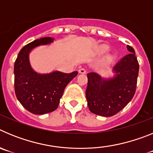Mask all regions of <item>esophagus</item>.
I'll list each match as a JSON object with an SVG mask.
<instances>
[{
	"instance_id": "esophagus-1",
	"label": "esophagus",
	"mask_w": 153,
	"mask_h": 153,
	"mask_svg": "<svg viewBox=\"0 0 153 153\" xmlns=\"http://www.w3.org/2000/svg\"><path fill=\"white\" fill-rule=\"evenodd\" d=\"M78 72H79V74H86V70H85V69L81 68V69H79V70H78Z\"/></svg>"
}]
</instances>
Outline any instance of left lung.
Wrapping results in <instances>:
<instances>
[{
    "instance_id": "obj_1",
    "label": "left lung",
    "mask_w": 153,
    "mask_h": 153,
    "mask_svg": "<svg viewBox=\"0 0 153 153\" xmlns=\"http://www.w3.org/2000/svg\"><path fill=\"white\" fill-rule=\"evenodd\" d=\"M126 47L130 53L113 67V77L103 78L97 73L87 74L86 97L89 109L94 114L105 117L114 116L134 96L140 66L134 49L129 45Z\"/></svg>"
}]
</instances>
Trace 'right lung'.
<instances>
[{"label": "right lung", "mask_w": 153, "mask_h": 153, "mask_svg": "<svg viewBox=\"0 0 153 153\" xmlns=\"http://www.w3.org/2000/svg\"><path fill=\"white\" fill-rule=\"evenodd\" d=\"M53 40L47 36L27 44L21 50L14 63L16 97L21 105L33 114H46L56 109L65 87L78 74L77 71L65 74L57 70L39 74L31 67L29 60L31 51L39 46L51 44Z\"/></svg>", "instance_id": "obj_1"}]
</instances>
